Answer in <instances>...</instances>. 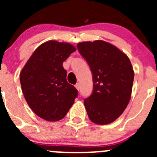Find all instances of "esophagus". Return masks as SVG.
<instances>
[{"instance_id":"esophagus-1","label":"esophagus","mask_w":157,"mask_h":157,"mask_svg":"<svg viewBox=\"0 0 157 157\" xmlns=\"http://www.w3.org/2000/svg\"><path fill=\"white\" fill-rule=\"evenodd\" d=\"M75 87H76V89H77L78 90H80V84H79V83H77V84L75 85Z\"/></svg>"}]
</instances>
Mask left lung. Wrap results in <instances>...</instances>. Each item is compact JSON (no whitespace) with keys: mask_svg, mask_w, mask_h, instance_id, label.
I'll return each instance as SVG.
<instances>
[{"mask_svg":"<svg viewBox=\"0 0 157 157\" xmlns=\"http://www.w3.org/2000/svg\"><path fill=\"white\" fill-rule=\"evenodd\" d=\"M77 48L93 75L92 94L84 100L89 118L99 125L112 123L131 97L134 73L130 59L115 45L101 40L78 43Z\"/></svg>","mask_w":157,"mask_h":157,"instance_id":"left-lung-1","label":"left lung"}]
</instances>
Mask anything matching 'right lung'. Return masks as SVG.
<instances>
[{"instance_id": "add662e5", "label": "right lung", "mask_w": 157, "mask_h": 157, "mask_svg": "<svg viewBox=\"0 0 157 157\" xmlns=\"http://www.w3.org/2000/svg\"><path fill=\"white\" fill-rule=\"evenodd\" d=\"M75 50L69 43L46 41L37 47L20 72L25 99L43 120H62L78 97L75 87L67 81L63 67V62Z\"/></svg>"}]
</instances>
